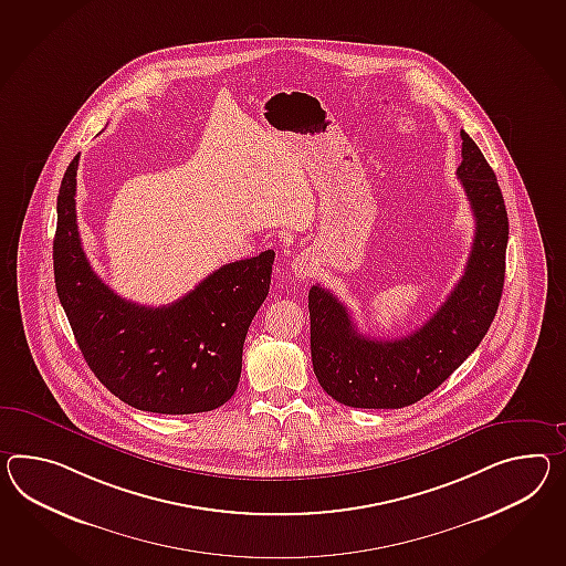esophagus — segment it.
I'll return each mask as SVG.
<instances>
[{"label":"esophagus","mask_w":566,"mask_h":566,"mask_svg":"<svg viewBox=\"0 0 566 566\" xmlns=\"http://www.w3.org/2000/svg\"><path fill=\"white\" fill-rule=\"evenodd\" d=\"M290 268H292V274L298 277V280H303V282L315 274V263L306 253H301L298 258H294L292 263H290Z\"/></svg>","instance_id":"1"}]
</instances>
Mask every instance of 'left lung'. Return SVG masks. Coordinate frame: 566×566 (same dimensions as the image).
Wrapping results in <instances>:
<instances>
[{"instance_id":"1","label":"left lung","mask_w":566,"mask_h":566,"mask_svg":"<svg viewBox=\"0 0 566 566\" xmlns=\"http://www.w3.org/2000/svg\"><path fill=\"white\" fill-rule=\"evenodd\" d=\"M462 164L455 176L474 214V241L464 274L446 303L417 332L374 339L358 327L333 292L308 290L311 358L318 385L356 409H400L428 397L483 342L495 318L510 221L495 171L476 143L460 130Z\"/></svg>"}]
</instances>
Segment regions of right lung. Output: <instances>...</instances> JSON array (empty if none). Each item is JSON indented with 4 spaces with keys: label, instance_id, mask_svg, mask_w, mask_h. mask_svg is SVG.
<instances>
[{
    "label": "right lung",
    "instance_id": "add662e5",
    "mask_svg": "<svg viewBox=\"0 0 566 566\" xmlns=\"http://www.w3.org/2000/svg\"><path fill=\"white\" fill-rule=\"evenodd\" d=\"M73 157L56 196L55 286L75 342L114 397L149 413L212 411L241 376L251 318L272 280L274 251L227 263L180 301L143 306L108 289L85 258L77 231Z\"/></svg>",
    "mask_w": 566,
    "mask_h": 566
}]
</instances>
